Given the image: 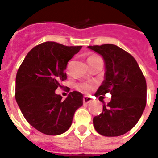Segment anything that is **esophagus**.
<instances>
[{"instance_id": "obj_1", "label": "esophagus", "mask_w": 158, "mask_h": 158, "mask_svg": "<svg viewBox=\"0 0 158 158\" xmlns=\"http://www.w3.org/2000/svg\"><path fill=\"white\" fill-rule=\"evenodd\" d=\"M91 101H92V98H90V97H89V96H84V98H83V102H84V103H85V104L90 103Z\"/></svg>"}]
</instances>
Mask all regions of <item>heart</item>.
I'll return each instance as SVG.
<instances>
[{
	"mask_svg": "<svg viewBox=\"0 0 158 158\" xmlns=\"http://www.w3.org/2000/svg\"><path fill=\"white\" fill-rule=\"evenodd\" d=\"M99 56L98 55H95V54H93V55H90L88 56L87 61L89 65H91L95 60H97L98 59H99ZM77 88L78 89L81 90V91H84V92H89L90 90L92 89V84H90L89 83H80L77 85Z\"/></svg>",
	"mask_w": 158,
	"mask_h": 158,
	"instance_id": "1",
	"label": "heart"
}]
</instances>
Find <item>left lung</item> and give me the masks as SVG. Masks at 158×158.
<instances>
[{"label":"left lung","mask_w":158,"mask_h":158,"mask_svg":"<svg viewBox=\"0 0 158 158\" xmlns=\"http://www.w3.org/2000/svg\"><path fill=\"white\" fill-rule=\"evenodd\" d=\"M89 48L102 55L105 62L104 80L95 96L112 95L102 113L93 119L94 127L105 137L123 135L135 126L146 107L145 77L135 59L120 47L105 44Z\"/></svg>","instance_id":"8db88e82"}]
</instances>
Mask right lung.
<instances>
[{
	"label": "right lung",
	"instance_id": "1",
	"mask_svg": "<svg viewBox=\"0 0 158 158\" xmlns=\"http://www.w3.org/2000/svg\"><path fill=\"white\" fill-rule=\"evenodd\" d=\"M82 46L47 41L27 54L18 69L15 100L27 122L46 135H60L69 128L83 105V94L73 91L64 100L55 89L67 79V64Z\"/></svg>",
	"mask_w": 158,
	"mask_h": 158
}]
</instances>
